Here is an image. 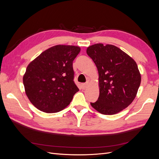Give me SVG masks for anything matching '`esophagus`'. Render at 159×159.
Segmentation results:
<instances>
[{
	"instance_id": "esophagus-1",
	"label": "esophagus",
	"mask_w": 159,
	"mask_h": 159,
	"mask_svg": "<svg viewBox=\"0 0 159 159\" xmlns=\"http://www.w3.org/2000/svg\"><path fill=\"white\" fill-rule=\"evenodd\" d=\"M81 88H82L83 89H85L86 88H87V86H88V84H81Z\"/></svg>"
}]
</instances>
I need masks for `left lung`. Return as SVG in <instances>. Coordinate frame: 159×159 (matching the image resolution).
Returning <instances> with one entry per match:
<instances>
[{
    "instance_id": "1",
    "label": "left lung",
    "mask_w": 159,
    "mask_h": 159,
    "mask_svg": "<svg viewBox=\"0 0 159 159\" xmlns=\"http://www.w3.org/2000/svg\"><path fill=\"white\" fill-rule=\"evenodd\" d=\"M99 73V96L90 103L98 112L114 115L127 107L135 98L141 77L134 60L113 45L95 44L86 50Z\"/></svg>"
}]
</instances>
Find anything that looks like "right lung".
I'll list each match as a JSON object with an SVG mask.
<instances>
[{"instance_id": "add662e5", "label": "right lung", "mask_w": 159, "mask_h": 159, "mask_svg": "<svg viewBox=\"0 0 159 159\" xmlns=\"http://www.w3.org/2000/svg\"><path fill=\"white\" fill-rule=\"evenodd\" d=\"M80 52L78 46L57 45L28 66L23 84L27 97L37 109L57 113L70 103L79 91L74 81L73 61Z\"/></svg>"}]
</instances>
